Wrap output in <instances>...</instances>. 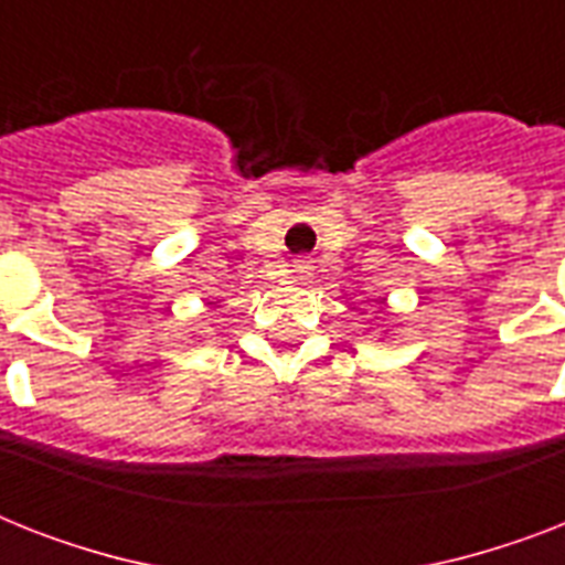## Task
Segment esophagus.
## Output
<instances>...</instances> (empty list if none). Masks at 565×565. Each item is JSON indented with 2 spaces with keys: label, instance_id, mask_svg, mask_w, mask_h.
<instances>
[{
  "label": "esophagus",
  "instance_id": "esophagus-1",
  "mask_svg": "<svg viewBox=\"0 0 565 565\" xmlns=\"http://www.w3.org/2000/svg\"><path fill=\"white\" fill-rule=\"evenodd\" d=\"M310 269H313V266H310V260H296V264H292V273H296V278H308Z\"/></svg>",
  "mask_w": 565,
  "mask_h": 565
}]
</instances>
